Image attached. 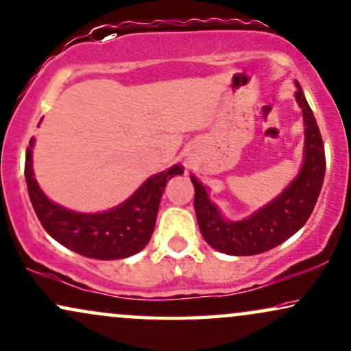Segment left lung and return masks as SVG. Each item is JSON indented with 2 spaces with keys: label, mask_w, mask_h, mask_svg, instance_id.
<instances>
[{
  "label": "left lung",
  "mask_w": 351,
  "mask_h": 351,
  "mask_svg": "<svg viewBox=\"0 0 351 351\" xmlns=\"http://www.w3.org/2000/svg\"><path fill=\"white\" fill-rule=\"evenodd\" d=\"M297 101L304 117V165L297 179L248 219L230 222L222 219L217 208L208 199L204 186L192 177L195 186V213L204 240L221 253L248 256L272 250L290 239L309 219L321 193L326 174L324 143L311 108L297 84Z\"/></svg>",
  "instance_id": "1"
}]
</instances>
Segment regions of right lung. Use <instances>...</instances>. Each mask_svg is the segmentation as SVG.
I'll use <instances>...</instances> for the list:
<instances>
[{
  "label": "right lung",
  "mask_w": 351,
  "mask_h": 351,
  "mask_svg": "<svg viewBox=\"0 0 351 351\" xmlns=\"http://www.w3.org/2000/svg\"><path fill=\"white\" fill-rule=\"evenodd\" d=\"M32 147L34 138H30L25 153V180L36 217L54 240L93 259H122L145 248L152 239L167 180L184 172L180 166L171 167L148 179L117 208L98 215H80L45 197L32 171Z\"/></svg>",
  "instance_id": "1"
}]
</instances>
